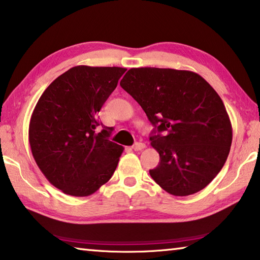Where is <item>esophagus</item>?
<instances>
[{"mask_svg": "<svg viewBox=\"0 0 260 260\" xmlns=\"http://www.w3.org/2000/svg\"><path fill=\"white\" fill-rule=\"evenodd\" d=\"M132 148H133V150H135V151H141V150H143L144 148H146V144L142 143V142H138V143H135Z\"/></svg>", "mask_w": 260, "mask_h": 260, "instance_id": "34e87169", "label": "esophagus"}]
</instances>
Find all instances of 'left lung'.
Masks as SVG:
<instances>
[{
	"label": "left lung",
	"mask_w": 260,
	"mask_h": 260,
	"mask_svg": "<svg viewBox=\"0 0 260 260\" xmlns=\"http://www.w3.org/2000/svg\"><path fill=\"white\" fill-rule=\"evenodd\" d=\"M120 86L155 126L150 141L159 164L149 171L155 182L174 196L204 189L222 169L233 139L217 91L195 72L158 68L131 69Z\"/></svg>",
	"instance_id": "1"
}]
</instances>
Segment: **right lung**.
Listing matches in <instances>:
<instances>
[{
    "label": "right lung",
    "mask_w": 260,
    "mask_h": 260,
    "mask_svg": "<svg viewBox=\"0 0 260 260\" xmlns=\"http://www.w3.org/2000/svg\"><path fill=\"white\" fill-rule=\"evenodd\" d=\"M125 71L74 67L56 78L35 105L28 128L32 155L48 181L67 195H91L117 169L124 148L109 140L112 127L98 131V113Z\"/></svg>",
    "instance_id": "obj_1"
}]
</instances>
